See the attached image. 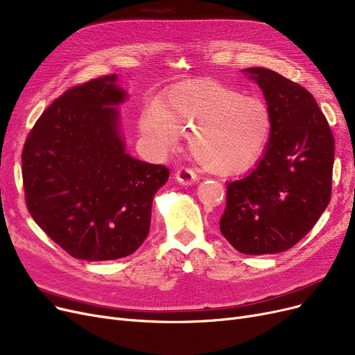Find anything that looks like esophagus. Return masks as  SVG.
Listing matches in <instances>:
<instances>
[{
    "instance_id": "1",
    "label": "esophagus",
    "mask_w": 355,
    "mask_h": 355,
    "mask_svg": "<svg viewBox=\"0 0 355 355\" xmlns=\"http://www.w3.org/2000/svg\"><path fill=\"white\" fill-rule=\"evenodd\" d=\"M175 179L183 184V187H191V184H193L196 180H198V176L196 173H193L191 168H187V167H182L179 168V171L175 173Z\"/></svg>"
}]
</instances>
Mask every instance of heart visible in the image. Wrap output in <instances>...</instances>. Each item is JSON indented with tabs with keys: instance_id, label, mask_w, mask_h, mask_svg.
I'll list each match as a JSON object with an SVG mask.
<instances>
[{
	"instance_id": "heart-1",
	"label": "heart",
	"mask_w": 355,
	"mask_h": 355,
	"mask_svg": "<svg viewBox=\"0 0 355 355\" xmlns=\"http://www.w3.org/2000/svg\"><path fill=\"white\" fill-rule=\"evenodd\" d=\"M273 112L260 96L214 79L183 82L162 96L140 130L162 150L188 136L193 160L218 176L241 175L264 156L273 134Z\"/></svg>"
}]
</instances>
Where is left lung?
<instances>
[{
	"instance_id": "1",
	"label": "left lung",
	"mask_w": 355,
	"mask_h": 355,
	"mask_svg": "<svg viewBox=\"0 0 355 355\" xmlns=\"http://www.w3.org/2000/svg\"><path fill=\"white\" fill-rule=\"evenodd\" d=\"M263 91L273 134L263 159L228 183L219 230L243 254L282 252L300 241L331 199L335 143L311 92L266 67L241 71Z\"/></svg>"
}]
</instances>
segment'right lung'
<instances>
[{
    "label": "right lung",
    "mask_w": 355,
    "mask_h": 355,
    "mask_svg": "<svg viewBox=\"0 0 355 355\" xmlns=\"http://www.w3.org/2000/svg\"><path fill=\"white\" fill-rule=\"evenodd\" d=\"M116 75L92 79L53 101L23 150L26 202L36 224L79 260L123 259L147 239L162 164L127 153Z\"/></svg>",
    "instance_id": "1"
}]
</instances>
